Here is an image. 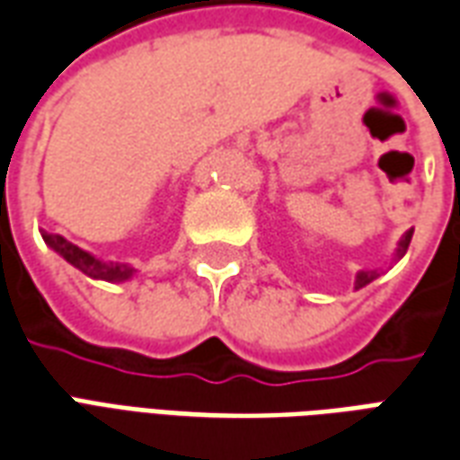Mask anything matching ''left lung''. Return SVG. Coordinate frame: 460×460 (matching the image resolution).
Instances as JSON below:
<instances>
[{"label":"left lung","mask_w":460,"mask_h":460,"mask_svg":"<svg viewBox=\"0 0 460 460\" xmlns=\"http://www.w3.org/2000/svg\"><path fill=\"white\" fill-rule=\"evenodd\" d=\"M411 236H414V229H409L404 234V236L399 239V243H396V251H394V259L396 261L402 259V256H404V253H406V249H409V241H411ZM379 276H382L379 270H357L355 290L365 288V286H369V283H372V280H375V279H379Z\"/></svg>","instance_id":"left-lung-1"}]
</instances>
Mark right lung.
Instances as JSON below:
<instances>
[{
    "label": "right lung",
    "instance_id": "obj_1",
    "mask_svg": "<svg viewBox=\"0 0 460 460\" xmlns=\"http://www.w3.org/2000/svg\"><path fill=\"white\" fill-rule=\"evenodd\" d=\"M46 246L51 251H56L64 261H68L74 269H78L81 273H85L88 279L93 280H108V283H122V280H130L135 276V269L130 263H118V261H103L95 259L93 253H88L81 246H75L68 239H64L61 234H49V231H41Z\"/></svg>",
    "mask_w": 460,
    "mask_h": 460
}]
</instances>
